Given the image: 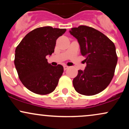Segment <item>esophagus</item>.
<instances>
[{
    "mask_svg": "<svg viewBox=\"0 0 129 129\" xmlns=\"http://www.w3.org/2000/svg\"><path fill=\"white\" fill-rule=\"evenodd\" d=\"M67 69H69V67H68L67 66H63V70H66Z\"/></svg>",
    "mask_w": 129,
    "mask_h": 129,
    "instance_id": "1",
    "label": "esophagus"
}]
</instances>
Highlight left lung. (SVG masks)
I'll return each mask as SVG.
<instances>
[{
	"mask_svg": "<svg viewBox=\"0 0 129 129\" xmlns=\"http://www.w3.org/2000/svg\"><path fill=\"white\" fill-rule=\"evenodd\" d=\"M71 35L79 42L87 66L78 70L73 79L75 89L79 94L91 96L101 92L110 83L118 57L115 44L100 31L85 25L72 28Z\"/></svg>",
	"mask_w": 129,
	"mask_h": 129,
	"instance_id": "left-lung-1",
	"label": "left lung"
}]
</instances>
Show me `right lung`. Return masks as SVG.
I'll return each mask as SVG.
<instances>
[{
	"instance_id": "add662e5",
	"label": "right lung",
	"mask_w": 129,
	"mask_h": 129,
	"mask_svg": "<svg viewBox=\"0 0 129 129\" xmlns=\"http://www.w3.org/2000/svg\"><path fill=\"white\" fill-rule=\"evenodd\" d=\"M66 29L44 26L30 31L15 50L14 65L19 79L27 89L38 94L53 92L62 75L61 65L53 66L46 56L54 52L56 40Z\"/></svg>"
}]
</instances>
